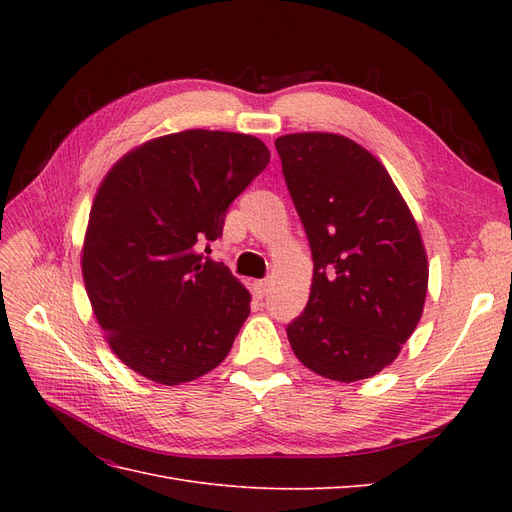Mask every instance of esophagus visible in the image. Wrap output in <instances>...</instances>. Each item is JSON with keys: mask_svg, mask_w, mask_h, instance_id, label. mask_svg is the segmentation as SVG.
<instances>
[{"mask_svg": "<svg viewBox=\"0 0 512 512\" xmlns=\"http://www.w3.org/2000/svg\"><path fill=\"white\" fill-rule=\"evenodd\" d=\"M269 290H271V280H258V282H254V297L256 299L267 297Z\"/></svg>", "mask_w": 512, "mask_h": 512, "instance_id": "obj_1", "label": "esophagus"}]
</instances>
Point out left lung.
I'll return each instance as SVG.
<instances>
[{"label": "left lung", "instance_id": "8db88e82", "mask_svg": "<svg viewBox=\"0 0 512 512\" xmlns=\"http://www.w3.org/2000/svg\"><path fill=\"white\" fill-rule=\"evenodd\" d=\"M275 149L314 258L307 307L286 329L292 352L322 378L376 376L423 316L421 230L382 162L350 138L284 134Z\"/></svg>", "mask_w": 512, "mask_h": 512}]
</instances>
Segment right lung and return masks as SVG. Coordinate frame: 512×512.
<instances>
[{"mask_svg":"<svg viewBox=\"0 0 512 512\" xmlns=\"http://www.w3.org/2000/svg\"><path fill=\"white\" fill-rule=\"evenodd\" d=\"M271 160L256 136L151 138L104 175L81 250L87 297L117 359L156 384L192 382L232 348L252 294L198 245Z\"/></svg>","mask_w":512,"mask_h":512,"instance_id":"add662e5","label":"right lung"}]
</instances>
